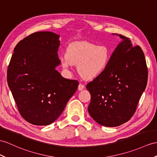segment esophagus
Masks as SVG:
<instances>
[{"label":"esophagus","instance_id":"1","mask_svg":"<svg viewBox=\"0 0 157 157\" xmlns=\"http://www.w3.org/2000/svg\"><path fill=\"white\" fill-rule=\"evenodd\" d=\"M85 89V85H83L82 84H79V85L78 86V90H82Z\"/></svg>","mask_w":157,"mask_h":157}]
</instances>
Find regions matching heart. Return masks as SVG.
<instances>
[{
    "label": "heart",
    "instance_id": "heart-1",
    "mask_svg": "<svg viewBox=\"0 0 157 157\" xmlns=\"http://www.w3.org/2000/svg\"><path fill=\"white\" fill-rule=\"evenodd\" d=\"M110 58L111 52L105 45L76 41L68 44L60 63L64 69L77 64L79 75L85 80H93L105 72Z\"/></svg>",
    "mask_w": 157,
    "mask_h": 157
}]
</instances>
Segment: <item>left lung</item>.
<instances>
[{
    "mask_svg": "<svg viewBox=\"0 0 157 157\" xmlns=\"http://www.w3.org/2000/svg\"><path fill=\"white\" fill-rule=\"evenodd\" d=\"M122 40L111 55L104 72L86 85L91 101L90 115L99 124L118 127L131 119L146 89L148 70L143 50L134 47L128 38Z\"/></svg>",
    "mask_w": 157,
    "mask_h": 157,
    "instance_id": "obj_1",
    "label": "left lung"
}]
</instances>
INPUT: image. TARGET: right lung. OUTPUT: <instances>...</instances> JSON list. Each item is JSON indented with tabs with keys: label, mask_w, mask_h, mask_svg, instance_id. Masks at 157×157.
<instances>
[{
	"label": "right lung",
	"mask_w": 157,
	"mask_h": 157,
	"mask_svg": "<svg viewBox=\"0 0 157 157\" xmlns=\"http://www.w3.org/2000/svg\"><path fill=\"white\" fill-rule=\"evenodd\" d=\"M60 36L40 31L16 45L7 70L9 89L22 118L34 125H48L63 112L78 82L63 78L55 68Z\"/></svg>",
	"instance_id": "1"
}]
</instances>
